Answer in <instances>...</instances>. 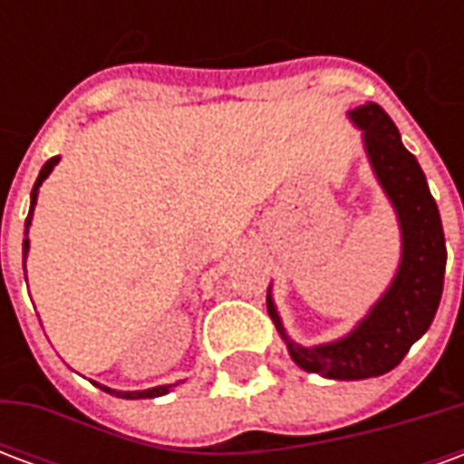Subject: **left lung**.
<instances>
[{"instance_id":"left-lung-1","label":"left lung","mask_w":464,"mask_h":464,"mask_svg":"<svg viewBox=\"0 0 464 464\" xmlns=\"http://www.w3.org/2000/svg\"><path fill=\"white\" fill-rule=\"evenodd\" d=\"M350 116L365 131V149L372 169L398 208L402 228V263L398 276L382 301L348 338L318 348H301L288 341L268 298V313L288 343L291 358L303 370L333 380L375 378L402 362L412 343L428 331L438 313L448 263L438 203L430 193L420 163L400 141L398 126L378 104L358 106Z\"/></svg>"}]
</instances>
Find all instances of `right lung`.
I'll list each match as a JSON object with an SVG mask.
<instances>
[{"mask_svg":"<svg viewBox=\"0 0 464 464\" xmlns=\"http://www.w3.org/2000/svg\"><path fill=\"white\" fill-rule=\"evenodd\" d=\"M59 161V159H49V161L42 166V171H39V179H36L34 183V191H32V208H29V216H26V223L24 228H29V223H32V211H34V203H36V188L42 186V181H44L46 176L52 173V169H54V163ZM26 251H29V241H24V258H26ZM102 388V385H99ZM106 390V392H111V395H116V398H129V400H136V398H159V395H166L169 392V385H161V388H151V390H141V392H119V390H109V388H102Z\"/></svg>","mask_w":464,"mask_h":464,"instance_id":"1","label":"right lung"}]
</instances>
